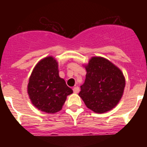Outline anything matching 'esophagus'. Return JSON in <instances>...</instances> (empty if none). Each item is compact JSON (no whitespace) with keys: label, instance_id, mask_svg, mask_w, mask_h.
Listing matches in <instances>:
<instances>
[{"label":"esophagus","instance_id":"obj_1","mask_svg":"<svg viewBox=\"0 0 147 147\" xmlns=\"http://www.w3.org/2000/svg\"><path fill=\"white\" fill-rule=\"evenodd\" d=\"M73 90H74V93H78L79 91H80V88H79V87H74V88H73Z\"/></svg>","mask_w":147,"mask_h":147}]
</instances>
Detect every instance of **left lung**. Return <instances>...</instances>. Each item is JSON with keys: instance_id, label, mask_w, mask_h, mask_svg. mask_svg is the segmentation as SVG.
Returning <instances> with one entry per match:
<instances>
[{"instance_id": "obj_1", "label": "left lung", "mask_w": 147, "mask_h": 147, "mask_svg": "<svg viewBox=\"0 0 147 147\" xmlns=\"http://www.w3.org/2000/svg\"><path fill=\"white\" fill-rule=\"evenodd\" d=\"M87 71L79 96L88 108L96 113L110 111L124 94L125 77L116 65L106 58L92 57L83 65Z\"/></svg>"}]
</instances>
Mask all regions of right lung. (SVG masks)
I'll use <instances>...</instances> for the list:
<instances>
[{"label":"right lung","instance_id":"add662e5","mask_svg":"<svg viewBox=\"0 0 147 147\" xmlns=\"http://www.w3.org/2000/svg\"><path fill=\"white\" fill-rule=\"evenodd\" d=\"M27 92L36 108L46 113L60 111L68 95L73 93L59 76L58 62L52 56L40 59L28 80Z\"/></svg>","mask_w":147,"mask_h":147}]
</instances>
